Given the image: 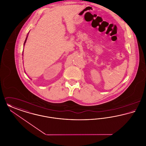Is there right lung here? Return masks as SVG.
<instances>
[{
	"mask_svg": "<svg viewBox=\"0 0 146 146\" xmlns=\"http://www.w3.org/2000/svg\"><path fill=\"white\" fill-rule=\"evenodd\" d=\"M28 34H29V33H28V34H27V37H26V40H25V42H24V45H25V43H26V40H27V37H28Z\"/></svg>",
	"mask_w": 146,
	"mask_h": 146,
	"instance_id": "right-lung-1",
	"label": "right lung"
}]
</instances>
